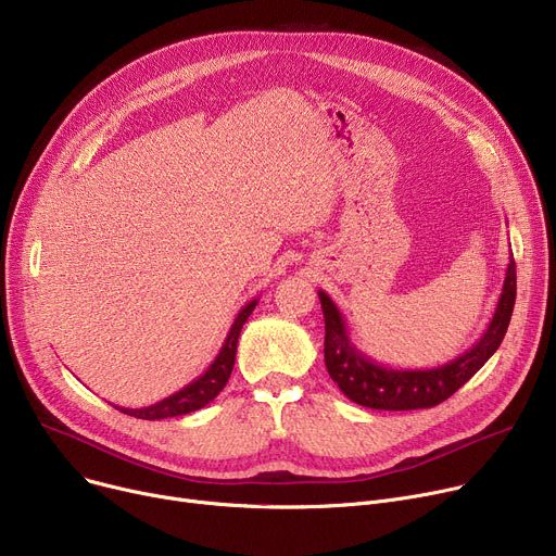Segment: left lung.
I'll list each match as a JSON object with an SVG mask.
<instances>
[{"label": "left lung", "mask_w": 556, "mask_h": 556, "mask_svg": "<svg viewBox=\"0 0 556 556\" xmlns=\"http://www.w3.org/2000/svg\"><path fill=\"white\" fill-rule=\"evenodd\" d=\"M317 294L326 324L324 362L340 391L368 409H429L454 395L501 346L516 300V266L509 258L496 311L480 340L463 355L433 368H391L364 355L351 342L346 319L336 302L324 290H317Z\"/></svg>", "instance_id": "left-lung-1"}]
</instances>
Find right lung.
<instances>
[{"label": "right lung", "mask_w": 556, "mask_h": 556, "mask_svg": "<svg viewBox=\"0 0 556 556\" xmlns=\"http://www.w3.org/2000/svg\"><path fill=\"white\" fill-rule=\"evenodd\" d=\"M256 304H258V300H252L239 311L235 324L230 326V332H228L224 346H220L218 355L207 366V371L203 376H199L188 387H182L180 391L172 393L169 397H165L152 406H142V409H125V406H116V409H121L127 416L140 418V420H163V418L185 416V414H192L197 409H203L205 404H210L220 391H224V387L232 374V366H235L239 332H241L245 319L252 315Z\"/></svg>", "instance_id": "1"}]
</instances>
